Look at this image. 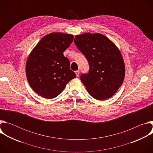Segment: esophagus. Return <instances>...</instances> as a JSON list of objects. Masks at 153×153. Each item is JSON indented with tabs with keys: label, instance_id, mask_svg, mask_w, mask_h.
<instances>
[{
	"label": "esophagus",
	"instance_id": "1",
	"mask_svg": "<svg viewBox=\"0 0 153 153\" xmlns=\"http://www.w3.org/2000/svg\"><path fill=\"white\" fill-rule=\"evenodd\" d=\"M75 73H76V74L77 77H79V73H80L79 71H75Z\"/></svg>",
	"mask_w": 153,
	"mask_h": 153
}]
</instances>
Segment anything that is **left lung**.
<instances>
[{"label": "left lung", "mask_w": 153, "mask_h": 153, "mask_svg": "<svg viewBox=\"0 0 153 153\" xmlns=\"http://www.w3.org/2000/svg\"><path fill=\"white\" fill-rule=\"evenodd\" d=\"M74 42L89 63L88 73L82 74L80 77L87 91L97 100L110 98L125 77V64L120 51L100 33L77 35Z\"/></svg>", "instance_id": "left-lung-1"}]
</instances>
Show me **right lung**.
Masks as SVG:
<instances>
[{
    "label": "right lung",
    "instance_id": "1",
    "mask_svg": "<svg viewBox=\"0 0 153 153\" xmlns=\"http://www.w3.org/2000/svg\"><path fill=\"white\" fill-rule=\"evenodd\" d=\"M73 39L72 34L50 33L43 37L30 53L26 64L27 80L42 97L55 98L76 77L70 69L69 59L63 54Z\"/></svg>",
    "mask_w": 153,
    "mask_h": 153
}]
</instances>
